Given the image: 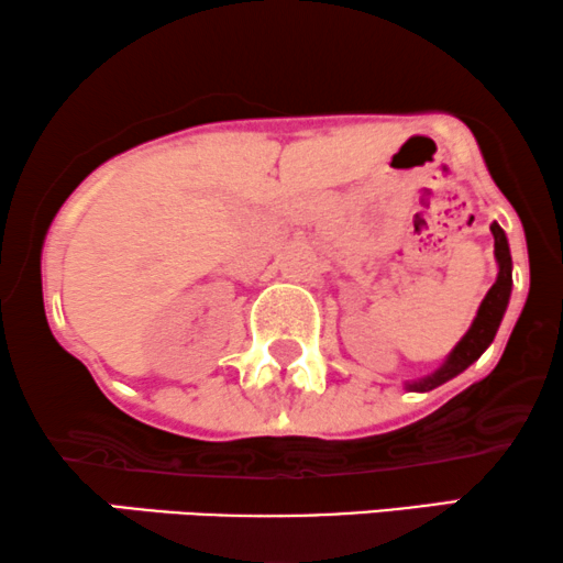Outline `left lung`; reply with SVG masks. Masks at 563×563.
<instances>
[{"instance_id":"8db88e82","label":"left lung","mask_w":563,"mask_h":563,"mask_svg":"<svg viewBox=\"0 0 563 563\" xmlns=\"http://www.w3.org/2000/svg\"><path fill=\"white\" fill-rule=\"evenodd\" d=\"M492 236H495V257L497 265H500V274H497V282L492 284V289L486 292V298L478 306L476 319H473L471 330L465 332V338L454 345V351L446 356V362L433 372V375L422 377L418 383H407L409 390H433L435 385L452 380L454 375H460L463 369L476 362L482 353L489 349V343L495 340L497 327H500L505 308H508L510 300V287H514V276H510V268H514V261H510L508 239H505V231L497 223L489 225Z\"/></svg>"}]
</instances>
